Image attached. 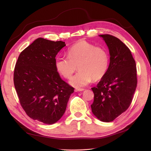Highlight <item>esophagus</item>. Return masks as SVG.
Masks as SVG:
<instances>
[{"label": "esophagus", "mask_w": 151, "mask_h": 151, "mask_svg": "<svg viewBox=\"0 0 151 151\" xmlns=\"http://www.w3.org/2000/svg\"><path fill=\"white\" fill-rule=\"evenodd\" d=\"M84 89H76L75 90V92H81V91H83Z\"/></svg>", "instance_id": "1"}]
</instances>
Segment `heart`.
I'll return each instance as SVG.
<instances>
[{
    "instance_id": "b5f03b06",
    "label": "heart",
    "mask_w": 151,
    "mask_h": 151,
    "mask_svg": "<svg viewBox=\"0 0 151 151\" xmlns=\"http://www.w3.org/2000/svg\"><path fill=\"white\" fill-rule=\"evenodd\" d=\"M67 54L68 57L58 56L55 65L57 70L67 79L71 78L78 66L80 71L70 81L75 88H83L92 80L98 81L106 74L109 58L108 52L102 47L81 40L71 46Z\"/></svg>"
}]
</instances>
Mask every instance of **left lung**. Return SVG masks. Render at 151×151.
Instances as JSON below:
<instances>
[{
	"label": "left lung",
	"mask_w": 151,
	"mask_h": 151,
	"mask_svg": "<svg viewBox=\"0 0 151 151\" xmlns=\"http://www.w3.org/2000/svg\"><path fill=\"white\" fill-rule=\"evenodd\" d=\"M106 43L110 62L106 74L96 87L92 111L98 119L109 122L125 112L130 105L137 85V68L130 50L119 39L100 35Z\"/></svg>",
	"instance_id": "obj_1"
}]
</instances>
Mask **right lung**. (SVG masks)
Returning a JSON list of instances; mask_svg holds the SVG:
<instances>
[{
	"label": "right lung",
	"mask_w": 151,
	"mask_h": 151,
	"mask_svg": "<svg viewBox=\"0 0 151 151\" xmlns=\"http://www.w3.org/2000/svg\"><path fill=\"white\" fill-rule=\"evenodd\" d=\"M65 45L38 38L21 52L15 65L13 80L21 105L30 118L46 124L60 119L74 92L55 65V56Z\"/></svg>",
	"instance_id": "obj_1"
}]
</instances>
